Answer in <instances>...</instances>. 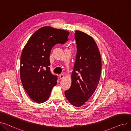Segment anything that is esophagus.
Segmentation results:
<instances>
[{"instance_id": "esophagus-1", "label": "esophagus", "mask_w": 131, "mask_h": 131, "mask_svg": "<svg viewBox=\"0 0 131 131\" xmlns=\"http://www.w3.org/2000/svg\"><path fill=\"white\" fill-rule=\"evenodd\" d=\"M59 77H60V80H63V78H64V75L63 74H60L59 75Z\"/></svg>"}]
</instances>
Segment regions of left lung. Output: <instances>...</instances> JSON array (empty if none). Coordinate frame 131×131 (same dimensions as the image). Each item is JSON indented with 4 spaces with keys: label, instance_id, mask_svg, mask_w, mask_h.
<instances>
[{
    "label": "left lung",
    "instance_id": "obj_1",
    "mask_svg": "<svg viewBox=\"0 0 131 131\" xmlns=\"http://www.w3.org/2000/svg\"><path fill=\"white\" fill-rule=\"evenodd\" d=\"M75 39L77 49L76 62L71 76V86L65 95L72 105L80 107L90 99L97 88L102 60L99 48L92 37L76 30Z\"/></svg>",
    "mask_w": 131,
    "mask_h": 131
}]
</instances>
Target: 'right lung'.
<instances>
[{
	"mask_svg": "<svg viewBox=\"0 0 131 131\" xmlns=\"http://www.w3.org/2000/svg\"><path fill=\"white\" fill-rule=\"evenodd\" d=\"M69 32L44 26L35 32L24 46L20 57V75L24 89L34 102L46 101L57 84L50 71L51 49L68 40Z\"/></svg>",
	"mask_w": 131,
	"mask_h": 131,
	"instance_id": "right-lung-1",
	"label": "right lung"
}]
</instances>
